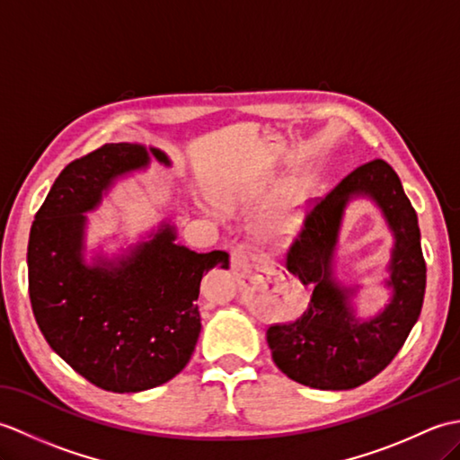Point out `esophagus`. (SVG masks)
Wrapping results in <instances>:
<instances>
[{
	"label": "esophagus",
	"instance_id": "1",
	"mask_svg": "<svg viewBox=\"0 0 460 460\" xmlns=\"http://www.w3.org/2000/svg\"><path fill=\"white\" fill-rule=\"evenodd\" d=\"M259 265H262V261L252 257L243 245H237L231 251V269L235 272H249L252 269H259Z\"/></svg>",
	"mask_w": 460,
	"mask_h": 460
}]
</instances>
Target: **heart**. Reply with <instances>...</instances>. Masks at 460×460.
<instances>
[{"label": "heart", "instance_id": "obj_1", "mask_svg": "<svg viewBox=\"0 0 460 460\" xmlns=\"http://www.w3.org/2000/svg\"><path fill=\"white\" fill-rule=\"evenodd\" d=\"M305 190H295L288 199L282 203V208L275 211L261 223L259 235L262 241H270L275 245L288 241V237L295 233L298 219H300V205H305Z\"/></svg>", "mask_w": 460, "mask_h": 460}]
</instances>
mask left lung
Wrapping results in <instances>:
<instances>
[{
	"instance_id": "left-lung-1",
	"label": "left lung",
	"mask_w": 460,
	"mask_h": 460,
	"mask_svg": "<svg viewBox=\"0 0 460 460\" xmlns=\"http://www.w3.org/2000/svg\"><path fill=\"white\" fill-rule=\"evenodd\" d=\"M354 197H369L378 205L396 241L386 281L393 298L367 321L355 316V289L333 279L341 217ZM285 265L302 285L312 287V296L302 316L267 330L272 359L282 374L302 385L340 392L385 369L421 314L427 282L417 213L392 165L384 160L359 165L312 205Z\"/></svg>"
}]
</instances>
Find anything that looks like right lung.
Listing matches in <instances>:
<instances>
[{"label":"right lung","mask_w":460,"mask_h":460,"mask_svg":"<svg viewBox=\"0 0 460 460\" xmlns=\"http://www.w3.org/2000/svg\"><path fill=\"white\" fill-rule=\"evenodd\" d=\"M142 144H104L58 173L29 233L27 269L33 316L55 354L96 387L136 394L162 385L188 364L201 332L195 300L213 267L227 269L225 251L178 245L162 223L148 241L120 257L96 255L86 265V215L122 175L148 168Z\"/></svg>","instance_id":"right-lung-1"}]
</instances>
